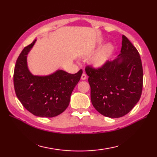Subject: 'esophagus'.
Returning a JSON list of instances; mask_svg holds the SVG:
<instances>
[{
  "instance_id": "obj_1",
  "label": "esophagus",
  "mask_w": 157,
  "mask_h": 157,
  "mask_svg": "<svg viewBox=\"0 0 157 157\" xmlns=\"http://www.w3.org/2000/svg\"><path fill=\"white\" fill-rule=\"evenodd\" d=\"M81 79H82V80H85V79H87V75H86L85 73H83V74L82 75V76H81Z\"/></svg>"
}]
</instances>
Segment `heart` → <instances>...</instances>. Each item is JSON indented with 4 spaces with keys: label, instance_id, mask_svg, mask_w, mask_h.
<instances>
[{
    "label": "heart",
    "instance_id": "heart-1",
    "mask_svg": "<svg viewBox=\"0 0 157 157\" xmlns=\"http://www.w3.org/2000/svg\"><path fill=\"white\" fill-rule=\"evenodd\" d=\"M100 46H98V48ZM113 50H114V47H113V44H110V43L105 45L93 56L90 61L91 65L96 69L102 67L105 65V63L112 55Z\"/></svg>",
    "mask_w": 157,
    "mask_h": 157
}]
</instances>
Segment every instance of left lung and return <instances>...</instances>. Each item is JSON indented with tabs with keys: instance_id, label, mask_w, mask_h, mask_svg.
I'll use <instances>...</instances> for the list:
<instances>
[{
	"instance_id": "8db88e82",
	"label": "left lung",
	"mask_w": 157,
	"mask_h": 157,
	"mask_svg": "<svg viewBox=\"0 0 157 157\" xmlns=\"http://www.w3.org/2000/svg\"><path fill=\"white\" fill-rule=\"evenodd\" d=\"M92 105L110 118L125 115L137 104L142 94L143 69L140 56L123 35L121 53L98 69L86 67Z\"/></svg>"
}]
</instances>
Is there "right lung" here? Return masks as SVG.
I'll return each mask as SVG.
<instances>
[{
	"mask_svg": "<svg viewBox=\"0 0 157 157\" xmlns=\"http://www.w3.org/2000/svg\"><path fill=\"white\" fill-rule=\"evenodd\" d=\"M36 41L23 48L17 60L13 76L15 91L23 106L33 115L53 117L67 108L82 70L75 74L58 69L47 75H33L28 67L27 55Z\"/></svg>",
	"mask_w": 157,
	"mask_h": 157,
	"instance_id": "obj_1",
	"label": "right lung"
}]
</instances>
